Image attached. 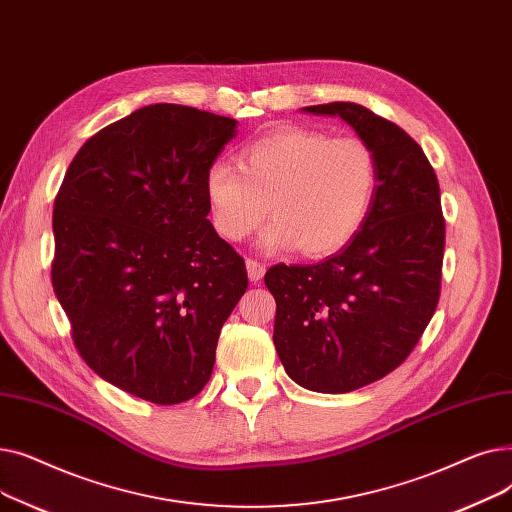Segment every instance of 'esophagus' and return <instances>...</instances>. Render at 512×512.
Listing matches in <instances>:
<instances>
[{"mask_svg":"<svg viewBox=\"0 0 512 512\" xmlns=\"http://www.w3.org/2000/svg\"><path fill=\"white\" fill-rule=\"evenodd\" d=\"M247 276H249V280H251L253 284L261 282V278L265 276V265H261V263L255 261V259H247Z\"/></svg>","mask_w":512,"mask_h":512,"instance_id":"obj_1","label":"esophagus"}]
</instances>
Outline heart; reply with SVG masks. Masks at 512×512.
I'll return each instance as SVG.
<instances>
[{
	"instance_id": "obj_1",
	"label": "heart",
	"mask_w": 512,
	"mask_h": 512,
	"mask_svg": "<svg viewBox=\"0 0 512 512\" xmlns=\"http://www.w3.org/2000/svg\"><path fill=\"white\" fill-rule=\"evenodd\" d=\"M378 188L373 151L355 137L288 128L267 134L240 153V166L218 159L207 168L205 197L215 230L247 238L270 209L261 234L267 253L297 249L328 257L363 228Z\"/></svg>"
}]
</instances>
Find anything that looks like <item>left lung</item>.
<instances>
[{
  "label": "left lung",
  "instance_id": "8db88e82",
  "mask_svg": "<svg viewBox=\"0 0 512 512\" xmlns=\"http://www.w3.org/2000/svg\"><path fill=\"white\" fill-rule=\"evenodd\" d=\"M301 112L338 116L373 151L378 188L357 236L315 265H274V344L299 386L344 394L382 380L419 342L440 299L444 218L423 149L367 107L336 101Z\"/></svg>",
  "mask_w": 512,
  "mask_h": 512
}]
</instances>
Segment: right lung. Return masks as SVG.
I'll return each instance as SVG.
<instances>
[{
  "label": "right lung",
  "mask_w": 512,
  "mask_h": 512,
  "mask_svg": "<svg viewBox=\"0 0 512 512\" xmlns=\"http://www.w3.org/2000/svg\"><path fill=\"white\" fill-rule=\"evenodd\" d=\"M236 128L188 105L141 107L80 147L53 205L51 282L80 357L155 405L203 390L249 284L205 197Z\"/></svg>",
  "instance_id": "add662e5"
}]
</instances>
